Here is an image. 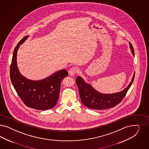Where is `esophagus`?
I'll return each instance as SVG.
<instances>
[{"instance_id":"34e87169","label":"esophagus","mask_w":149,"mask_h":149,"mask_svg":"<svg viewBox=\"0 0 149 149\" xmlns=\"http://www.w3.org/2000/svg\"><path fill=\"white\" fill-rule=\"evenodd\" d=\"M77 72V69L76 67H72L69 70V74L71 76H74Z\"/></svg>"}]
</instances>
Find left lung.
<instances>
[{
  "label": "left lung",
  "instance_id": "8db88e82",
  "mask_svg": "<svg viewBox=\"0 0 149 149\" xmlns=\"http://www.w3.org/2000/svg\"><path fill=\"white\" fill-rule=\"evenodd\" d=\"M131 52L134 55L133 47L129 42ZM134 74L131 82L128 86L122 91L111 94L102 93L97 91L89 84L85 82L81 77H77L76 83L79 91V95L82 103L88 108L95 109H104L112 108L120 102L125 97L134 79Z\"/></svg>",
  "mask_w": 149,
  "mask_h": 149
}]
</instances>
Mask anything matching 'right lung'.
Wrapping results in <instances>:
<instances>
[{
  "label": "right lung",
  "instance_id": "add662e5",
  "mask_svg": "<svg viewBox=\"0 0 149 149\" xmlns=\"http://www.w3.org/2000/svg\"><path fill=\"white\" fill-rule=\"evenodd\" d=\"M25 36L16 46L10 69L11 81L16 91L26 106L37 110L51 109L56 105L62 80L68 75L62 69L41 80H31L21 74L17 66V53L20 46L26 41Z\"/></svg>",
  "mask_w": 149,
  "mask_h": 149
}]
</instances>
